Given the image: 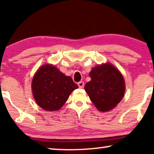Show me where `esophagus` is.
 <instances>
[{
    "label": "esophagus",
    "instance_id": "34e87169",
    "mask_svg": "<svg viewBox=\"0 0 154 154\" xmlns=\"http://www.w3.org/2000/svg\"><path fill=\"white\" fill-rule=\"evenodd\" d=\"M84 85H85V84H84V82H83V81H80V82H79V83H78V85H79V87L80 88H83Z\"/></svg>",
    "mask_w": 154,
    "mask_h": 154
}]
</instances>
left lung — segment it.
Masks as SVG:
<instances>
[{
    "label": "left lung",
    "mask_w": 154,
    "mask_h": 154,
    "mask_svg": "<svg viewBox=\"0 0 154 154\" xmlns=\"http://www.w3.org/2000/svg\"><path fill=\"white\" fill-rule=\"evenodd\" d=\"M91 81L85 90L96 108L108 111L114 108L123 97L125 90L123 75L110 63L98 65L90 72Z\"/></svg>",
    "instance_id": "8db88e82"
}]
</instances>
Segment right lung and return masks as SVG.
<instances>
[{
  "label": "right lung",
  "instance_id": "right-lung-1",
  "mask_svg": "<svg viewBox=\"0 0 154 154\" xmlns=\"http://www.w3.org/2000/svg\"><path fill=\"white\" fill-rule=\"evenodd\" d=\"M35 102L46 111L62 108L73 90L79 88L70 76H66L51 64L42 66L35 73L31 83Z\"/></svg>",
  "mask_w": 154,
  "mask_h": 154
}]
</instances>
